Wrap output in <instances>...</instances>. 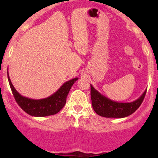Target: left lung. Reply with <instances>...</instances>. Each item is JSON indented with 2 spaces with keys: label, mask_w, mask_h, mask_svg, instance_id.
I'll return each instance as SVG.
<instances>
[{
  "label": "left lung",
  "mask_w": 158,
  "mask_h": 158,
  "mask_svg": "<svg viewBox=\"0 0 158 158\" xmlns=\"http://www.w3.org/2000/svg\"><path fill=\"white\" fill-rule=\"evenodd\" d=\"M146 90L138 99L131 102H118L101 94L90 85V97L94 111L101 117L108 118H123L131 115L140 106Z\"/></svg>",
  "instance_id": "obj_1"
}]
</instances>
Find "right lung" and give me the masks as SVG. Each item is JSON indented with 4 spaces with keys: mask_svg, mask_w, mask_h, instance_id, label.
<instances>
[{
    "mask_svg": "<svg viewBox=\"0 0 158 158\" xmlns=\"http://www.w3.org/2000/svg\"><path fill=\"white\" fill-rule=\"evenodd\" d=\"M7 77L16 102L27 114L33 117H47L53 115L60 111L66 103L67 96L72 85L78 80V78H74L66 81L61 85L57 91L50 97L44 99H33L21 95L12 84L8 72Z\"/></svg>",
    "mask_w": 158,
    "mask_h": 158,
    "instance_id": "1",
    "label": "right lung"
}]
</instances>
